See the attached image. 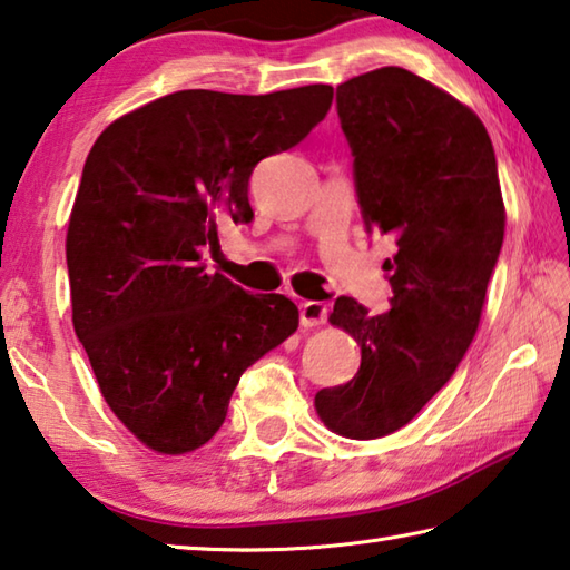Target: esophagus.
Here are the masks:
<instances>
[{
    "label": "esophagus",
    "mask_w": 570,
    "mask_h": 570,
    "mask_svg": "<svg viewBox=\"0 0 570 570\" xmlns=\"http://www.w3.org/2000/svg\"><path fill=\"white\" fill-rule=\"evenodd\" d=\"M302 326L304 328H314V326H321L328 316V306L321 304V302H304L302 308Z\"/></svg>",
    "instance_id": "34e87169"
}]
</instances>
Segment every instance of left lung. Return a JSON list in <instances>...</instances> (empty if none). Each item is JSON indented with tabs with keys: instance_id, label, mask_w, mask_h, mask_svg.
Segmentation results:
<instances>
[{
	"instance_id": "8db88e82",
	"label": "left lung",
	"mask_w": 570,
	"mask_h": 570,
	"mask_svg": "<svg viewBox=\"0 0 570 570\" xmlns=\"http://www.w3.org/2000/svg\"><path fill=\"white\" fill-rule=\"evenodd\" d=\"M366 232L391 234V308L338 296L328 321L361 346L344 386L321 389L318 419L346 439L399 431L453 376L475 336L499 262L505 209L489 131L431 81L381 67L336 87Z\"/></svg>"
}]
</instances>
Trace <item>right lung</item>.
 Listing matches in <instances>:
<instances>
[{
  "label": "right lung",
  "mask_w": 570,
  "mask_h": 570,
  "mask_svg": "<svg viewBox=\"0 0 570 570\" xmlns=\"http://www.w3.org/2000/svg\"><path fill=\"white\" fill-rule=\"evenodd\" d=\"M328 85L224 95L184 89L99 134L69 216L71 321L101 396L157 453H189L222 429L239 379L298 326L282 294L209 274L224 224H249V179L306 139Z\"/></svg>",
  "instance_id": "obj_1"
}]
</instances>
